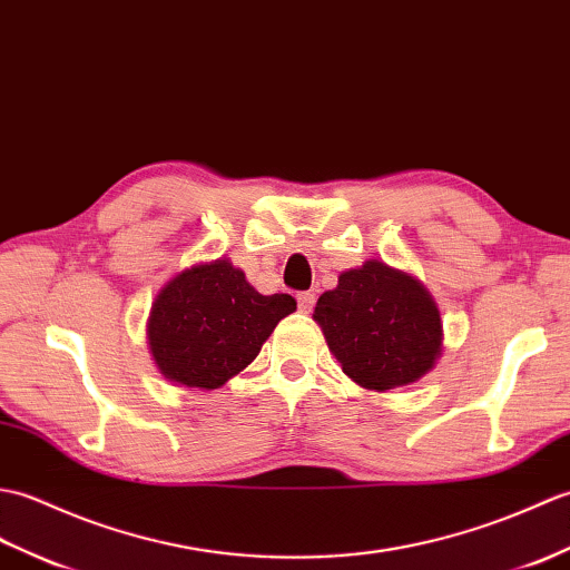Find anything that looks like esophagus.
<instances>
[{"label": "esophagus", "instance_id": "34e87169", "mask_svg": "<svg viewBox=\"0 0 570 570\" xmlns=\"http://www.w3.org/2000/svg\"><path fill=\"white\" fill-rule=\"evenodd\" d=\"M314 293H299L297 295V307H299V312H305V314H309L312 309H314Z\"/></svg>", "mask_w": 570, "mask_h": 570}]
</instances>
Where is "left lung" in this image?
<instances>
[{
	"instance_id": "8db88e82",
	"label": "left lung",
	"mask_w": 570,
	"mask_h": 570,
	"mask_svg": "<svg viewBox=\"0 0 570 570\" xmlns=\"http://www.w3.org/2000/svg\"><path fill=\"white\" fill-rule=\"evenodd\" d=\"M312 320L353 383L387 392L420 381L444 351L434 297L407 271L377 258L338 275Z\"/></svg>"
}]
</instances>
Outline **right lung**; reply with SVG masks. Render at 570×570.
<instances>
[{
    "instance_id": "add662e5",
    "label": "right lung",
    "mask_w": 570,
    "mask_h": 570,
    "mask_svg": "<svg viewBox=\"0 0 570 570\" xmlns=\"http://www.w3.org/2000/svg\"><path fill=\"white\" fill-rule=\"evenodd\" d=\"M297 309L289 295H261L229 258L202 261L160 287L146 336L158 373L189 390H217L258 356Z\"/></svg>"
}]
</instances>
